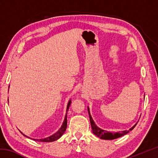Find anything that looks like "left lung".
Returning a JSON list of instances; mask_svg holds the SVG:
<instances>
[{"mask_svg":"<svg viewBox=\"0 0 158 158\" xmlns=\"http://www.w3.org/2000/svg\"><path fill=\"white\" fill-rule=\"evenodd\" d=\"M88 111H89L90 122V125H91L93 132L95 135L97 136V137H98L99 138L102 139L112 140V139H117L118 137H122V136L126 135V134L129 132L130 130H132L134 129V127H135L136 126V125H137V123H136L132 127H131L129 130H124V131H122V132H114H114H107V131H106V130L100 129V127H98L97 125H95L94 121H93L91 116H90L89 107H88Z\"/></svg>","mask_w":158,"mask_h":158,"instance_id":"8db88e82","label":"left lung"}]
</instances>
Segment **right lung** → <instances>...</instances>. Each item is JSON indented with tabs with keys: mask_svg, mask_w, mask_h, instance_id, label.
I'll use <instances>...</instances> for the list:
<instances>
[{
	"mask_svg": "<svg viewBox=\"0 0 158 158\" xmlns=\"http://www.w3.org/2000/svg\"><path fill=\"white\" fill-rule=\"evenodd\" d=\"M9 86H10V85H9ZM70 105H71V100H69L68 104V106H67L66 111H68V109L69 107V106H70ZM67 123H68V122H67V113H66L65 120H64L62 126H61V127L60 128L59 130H58L57 132H56L55 134H53V135L50 136V137H47V138H44V139H33V140L34 141H42V142H52V141H56L60 137H61V136H62L63 134H64V132H65L66 128H67ZM21 134H22L23 136H25V137L29 138L28 137H27V136H26L25 135H23L22 132H21Z\"/></svg>",
	"mask_w": 158,
	"mask_h": 158,
	"instance_id": "right-lung-1",
	"label": "right lung"
}]
</instances>
